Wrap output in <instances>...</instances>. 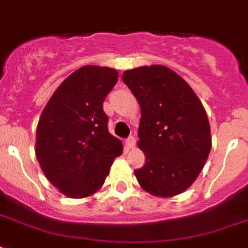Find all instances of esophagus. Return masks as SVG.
Returning a JSON list of instances; mask_svg holds the SVG:
<instances>
[{"label": "esophagus", "mask_w": 248, "mask_h": 248, "mask_svg": "<svg viewBox=\"0 0 248 248\" xmlns=\"http://www.w3.org/2000/svg\"><path fill=\"white\" fill-rule=\"evenodd\" d=\"M135 144H136L135 136H130L128 139H126V147H127V149H132V148H135Z\"/></svg>", "instance_id": "1"}]
</instances>
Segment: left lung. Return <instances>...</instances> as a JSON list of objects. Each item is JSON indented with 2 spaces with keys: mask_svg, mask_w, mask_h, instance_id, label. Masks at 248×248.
Here are the masks:
<instances>
[{
  "mask_svg": "<svg viewBox=\"0 0 248 248\" xmlns=\"http://www.w3.org/2000/svg\"><path fill=\"white\" fill-rule=\"evenodd\" d=\"M141 109L138 147L145 163L135 170L140 186L169 198L190 186L211 151L207 113L193 89L165 65L139 67L122 75Z\"/></svg>",
  "mask_w": 248,
  "mask_h": 248,
  "instance_id": "8db88e82",
  "label": "left lung"
}]
</instances>
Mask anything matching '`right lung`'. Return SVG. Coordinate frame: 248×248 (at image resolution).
<instances>
[{"mask_svg":"<svg viewBox=\"0 0 248 248\" xmlns=\"http://www.w3.org/2000/svg\"><path fill=\"white\" fill-rule=\"evenodd\" d=\"M118 81L113 68L85 65L52 93L37 124L36 157L45 176L69 198L103 186L124 145L108 131L105 96Z\"/></svg>","mask_w":248,"mask_h":248,"instance_id":"right-lung-1","label":"right lung"}]
</instances>
